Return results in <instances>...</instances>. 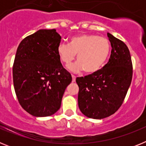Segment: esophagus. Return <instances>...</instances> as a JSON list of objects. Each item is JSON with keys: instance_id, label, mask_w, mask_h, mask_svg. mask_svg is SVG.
<instances>
[{"instance_id": "esophagus-1", "label": "esophagus", "mask_w": 146, "mask_h": 146, "mask_svg": "<svg viewBox=\"0 0 146 146\" xmlns=\"http://www.w3.org/2000/svg\"><path fill=\"white\" fill-rule=\"evenodd\" d=\"M72 82H75L76 80V77L74 75V74H72Z\"/></svg>"}]
</instances>
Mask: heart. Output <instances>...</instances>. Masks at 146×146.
Wrapping results in <instances>:
<instances>
[{
  "label": "heart",
  "mask_w": 146,
  "mask_h": 146,
  "mask_svg": "<svg viewBox=\"0 0 146 146\" xmlns=\"http://www.w3.org/2000/svg\"><path fill=\"white\" fill-rule=\"evenodd\" d=\"M58 54L61 61L68 66L77 55L78 61L69 66L72 72L84 69L92 74L102 69L110 52V44L108 38L93 34H80L69 39V44L62 43L58 46Z\"/></svg>",
  "instance_id": "heart-1"
}]
</instances>
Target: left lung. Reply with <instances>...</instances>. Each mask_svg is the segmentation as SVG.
Instances as JSON below:
<instances>
[{"label":"left lung","mask_w":146,"mask_h":146,"mask_svg":"<svg viewBox=\"0 0 146 146\" xmlns=\"http://www.w3.org/2000/svg\"><path fill=\"white\" fill-rule=\"evenodd\" d=\"M112 47L108 64L98 72L76 79L79 86L78 106L90 118L110 116L121 107L132 78V64L128 47L108 33Z\"/></svg>","instance_id":"1"}]
</instances>
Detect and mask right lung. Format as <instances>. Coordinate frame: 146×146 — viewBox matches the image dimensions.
<instances>
[{
  "instance_id": "right-lung-1",
  "label": "right lung",
  "mask_w": 146,
  "mask_h": 146,
  "mask_svg": "<svg viewBox=\"0 0 146 146\" xmlns=\"http://www.w3.org/2000/svg\"><path fill=\"white\" fill-rule=\"evenodd\" d=\"M60 39L55 29H41L25 37L17 50L13 65L15 93L22 108L33 116L56 113L72 80L58 54Z\"/></svg>"
}]
</instances>
